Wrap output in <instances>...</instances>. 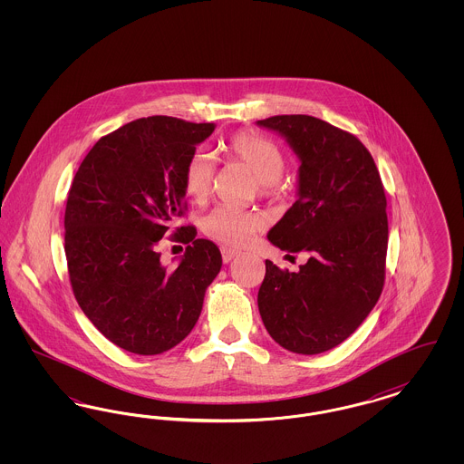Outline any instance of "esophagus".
I'll use <instances>...</instances> for the list:
<instances>
[{
    "instance_id": "34e87169",
    "label": "esophagus",
    "mask_w": 464,
    "mask_h": 464,
    "mask_svg": "<svg viewBox=\"0 0 464 464\" xmlns=\"http://www.w3.org/2000/svg\"><path fill=\"white\" fill-rule=\"evenodd\" d=\"M221 254L222 261H224V263H231V261L238 256V250H235V248H227V246H222Z\"/></svg>"
}]
</instances>
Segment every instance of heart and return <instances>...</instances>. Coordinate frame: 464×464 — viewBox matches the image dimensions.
I'll return each instance as SVG.
<instances>
[{"instance_id": "heart-1", "label": "heart", "mask_w": 464, "mask_h": 464, "mask_svg": "<svg viewBox=\"0 0 464 464\" xmlns=\"http://www.w3.org/2000/svg\"><path fill=\"white\" fill-rule=\"evenodd\" d=\"M231 161L243 165L257 179L263 197H276L282 193L280 177L285 170L287 160L282 148L271 139L254 132L233 135L226 146ZM216 179V160L203 150L189 156L184 167V189L195 201L208 198ZM266 226L265 218L256 212H245L233 207L219 205L201 219L203 233L216 242L238 246Z\"/></svg>"}]
</instances>
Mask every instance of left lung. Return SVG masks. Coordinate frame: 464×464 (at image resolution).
I'll return each instance as SVG.
<instances>
[{
  "label": "left lung",
  "mask_w": 464,
  "mask_h": 464,
  "mask_svg": "<svg viewBox=\"0 0 464 464\" xmlns=\"http://www.w3.org/2000/svg\"><path fill=\"white\" fill-rule=\"evenodd\" d=\"M297 155V199L267 240L308 256L297 273L266 261L257 294L266 331L288 352H329L353 334L382 292L386 195L374 158L354 137L308 114L257 121Z\"/></svg>",
  "instance_id": "1"
}]
</instances>
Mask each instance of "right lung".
<instances>
[{
	"instance_id": "1",
	"label": "right lung",
	"mask_w": 464,
	"mask_h": 464,
	"mask_svg": "<svg viewBox=\"0 0 464 464\" xmlns=\"http://www.w3.org/2000/svg\"><path fill=\"white\" fill-rule=\"evenodd\" d=\"M214 129L139 118L101 137L72 179L64 216L71 287L97 331L130 353L177 346L221 271L218 245L195 238V226L174 233L188 243L176 267L161 265L156 250L184 214V167Z\"/></svg>"
}]
</instances>
